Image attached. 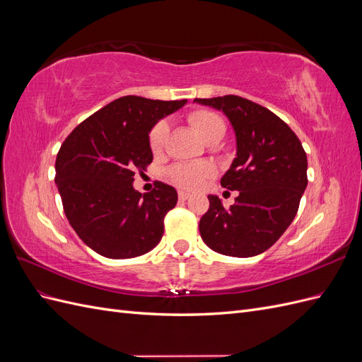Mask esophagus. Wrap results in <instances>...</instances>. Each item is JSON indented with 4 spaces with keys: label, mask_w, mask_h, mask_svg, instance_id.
<instances>
[{
    "label": "esophagus",
    "mask_w": 362,
    "mask_h": 362,
    "mask_svg": "<svg viewBox=\"0 0 362 362\" xmlns=\"http://www.w3.org/2000/svg\"><path fill=\"white\" fill-rule=\"evenodd\" d=\"M190 196H192V194L187 193V192H182V190L178 192V198H180L181 201H187V199L190 198Z\"/></svg>",
    "instance_id": "esophagus-1"
}]
</instances>
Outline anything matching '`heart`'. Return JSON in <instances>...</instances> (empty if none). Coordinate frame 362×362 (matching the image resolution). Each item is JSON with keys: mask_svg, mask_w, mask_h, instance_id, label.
Instances as JSON below:
<instances>
[{"mask_svg": "<svg viewBox=\"0 0 362 362\" xmlns=\"http://www.w3.org/2000/svg\"><path fill=\"white\" fill-rule=\"evenodd\" d=\"M189 124L205 144L211 140H221L226 127L223 119L210 110H194L189 115ZM169 125L160 120L149 131V148L154 154H160L166 144ZM214 175V168L208 163H178L168 170V177L182 189L196 190Z\"/></svg>", "mask_w": 362, "mask_h": 362, "instance_id": "b5f03b06", "label": "heart"}]
</instances>
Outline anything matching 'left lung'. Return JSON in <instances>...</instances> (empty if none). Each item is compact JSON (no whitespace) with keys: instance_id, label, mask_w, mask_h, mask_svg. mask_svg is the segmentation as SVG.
Wrapping results in <instances>:
<instances>
[{"instance_id":"1","label":"left lung","mask_w":362,"mask_h":362,"mask_svg":"<svg viewBox=\"0 0 362 362\" xmlns=\"http://www.w3.org/2000/svg\"><path fill=\"white\" fill-rule=\"evenodd\" d=\"M194 103L223 112L237 140V157L221 180L222 187L238 190L235 204L226 210L217 196H208L201 237L218 254L259 255L286 233L308 184L300 140L275 113L242 96L196 98Z\"/></svg>"}]
</instances>
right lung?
<instances>
[{"instance_id": "obj_1", "label": "right lung", "mask_w": 362, "mask_h": 362, "mask_svg": "<svg viewBox=\"0 0 362 362\" xmlns=\"http://www.w3.org/2000/svg\"><path fill=\"white\" fill-rule=\"evenodd\" d=\"M185 103L122 96L83 120L63 141L56 158L63 210L96 254L134 258L160 243L177 190L157 182L141 194L133 181L152 163L151 128Z\"/></svg>"}]
</instances>
